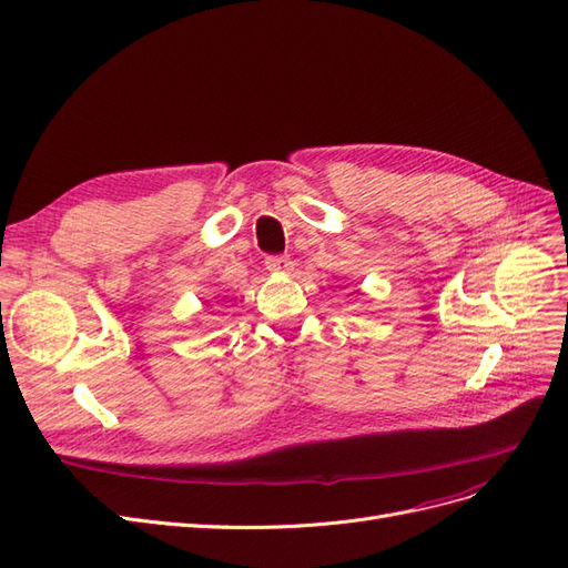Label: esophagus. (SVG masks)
Returning <instances> with one entry per match:
<instances>
[{"mask_svg": "<svg viewBox=\"0 0 568 568\" xmlns=\"http://www.w3.org/2000/svg\"><path fill=\"white\" fill-rule=\"evenodd\" d=\"M265 265L270 272H277V274H286V272H291V267H294L291 257H286V255H270Z\"/></svg>", "mask_w": 568, "mask_h": 568, "instance_id": "obj_1", "label": "esophagus"}]
</instances>
